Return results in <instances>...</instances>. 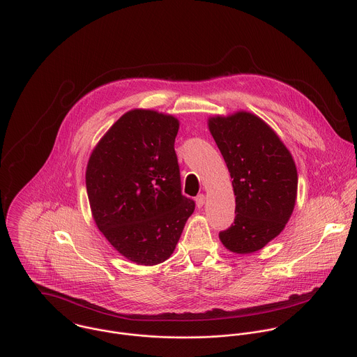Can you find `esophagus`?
Wrapping results in <instances>:
<instances>
[{
    "label": "esophagus",
    "mask_w": 357,
    "mask_h": 357,
    "mask_svg": "<svg viewBox=\"0 0 357 357\" xmlns=\"http://www.w3.org/2000/svg\"><path fill=\"white\" fill-rule=\"evenodd\" d=\"M197 206L201 208V207H204V202H206V197H204V194H201V195H198L197 197Z\"/></svg>",
    "instance_id": "obj_1"
}]
</instances>
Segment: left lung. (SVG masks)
I'll return each instance as SVG.
<instances>
[{"instance_id":"8db88e82","label":"left lung","mask_w":357,"mask_h":357,"mask_svg":"<svg viewBox=\"0 0 357 357\" xmlns=\"http://www.w3.org/2000/svg\"><path fill=\"white\" fill-rule=\"evenodd\" d=\"M231 174L234 224L220 232L232 253L250 255L275 239L290 220L298 187L296 162L275 130L248 111L207 119Z\"/></svg>"}]
</instances>
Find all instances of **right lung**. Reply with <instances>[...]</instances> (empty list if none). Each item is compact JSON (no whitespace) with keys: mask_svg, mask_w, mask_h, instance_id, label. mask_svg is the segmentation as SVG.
I'll return each instance as SVG.
<instances>
[{"mask_svg":"<svg viewBox=\"0 0 357 357\" xmlns=\"http://www.w3.org/2000/svg\"><path fill=\"white\" fill-rule=\"evenodd\" d=\"M176 116L125 112L100 139L86 166L93 220L112 248L139 265L173 255L195 202L181 194Z\"/></svg>","mask_w":357,"mask_h":357,"instance_id":"obj_1","label":"right lung"}]
</instances>
